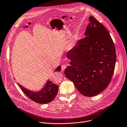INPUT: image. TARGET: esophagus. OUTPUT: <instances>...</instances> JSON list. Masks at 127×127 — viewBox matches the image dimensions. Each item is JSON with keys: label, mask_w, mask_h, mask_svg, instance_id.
I'll return each mask as SVG.
<instances>
[{"label": "esophagus", "mask_w": 127, "mask_h": 127, "mask_svg": "<svg viewBox=\"0 0 127 127\" xmlns=\"http://www.w3.org/2000/svg\"><path fill=\"white\" fill-rule=\"evenodd\" d=\"M66 66L65 65H62L61 66V69H62V70L63 71H64L66 69Z\"/></svg>", "instance_id": "34e87169"}]
</instances>
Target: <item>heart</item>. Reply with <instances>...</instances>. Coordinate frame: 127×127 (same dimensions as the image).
I'll list each match as a JSON object with an SVG mask.
<instances>
[{"label": "heart", "mask_w": 127, "mask_h": 127, "mask_svg": "<svg viewBox=\"0 0 127 127\" xmlns=\"http://www.w3.org/2000/svg\"><path fill=\"white\" fill-rule=\"evenodd\" d=\"M76 40V39L75 38H74V39H73V40H72V42H71V45H73V44L75 43V42Z\"/></svg>", "instance_id": "obj_1"}]
</instances>
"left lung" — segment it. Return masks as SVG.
<instances>
[{
	"label": "left lung",
	"mask_w": 127,
	"mask_h": 127,
	"mask_svg": "<svg viewBox=\"0 0 127 127\" xmlns=\"http://www.w3.org/2000/svg\"><path fill=\"white\" fill-rule=\"evenodd\" d=\"M89 20L86 37L79 40L67 54L71 61L65 74L81 94L92 97L109 84L116 54L113 40L105 27L93 16Z\"/></svg>",
	"instance_id": "8db88e82"
}]
</instances>
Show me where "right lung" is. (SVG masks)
Here are the masks:
<instances>
[{"instance_id": "obj_1", "label": "right lung", "mask_w": 127, "mask_h": 127, "mask_svg": "<svg viewBox=\"0 0 127 127\" xmlns=\"http://www.w3.org/2000/svg\"><path fill=\"white\" fill-rule=\"evenodd\" d=\"M61 66L59 65L54 71L59 72L61 71ZM24 93L32 101L40 104H46L50 102L56 97L58 91V87L52 81L47 80L43 88L39 91L33 92L24 88L22 85L18 84Z\"/></svg>"}]
</instances>
